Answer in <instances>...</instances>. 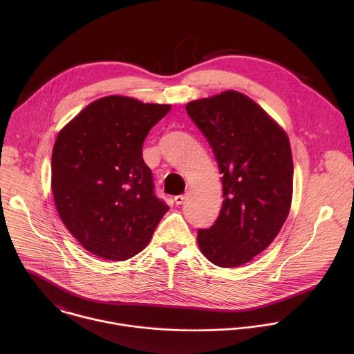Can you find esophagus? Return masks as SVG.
<instances>
[{"label":"esophagus","instance_id":"1","mask_svg":"<svg viewBox=\"0 0 354 354\" xmlns=\"http://www.w3.org/2000/svg\"><path fill=\"white\" fill-rule=\"evenodd\" d=\"M185 199H187V195H178V196L174 198V202L177 203V204H183V203L185 202Z\"/></svg>","mask_w":354,"mask_h":354}]
</instances>
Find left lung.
<instances>
[{
  "label": "left lung",
  "mask_w": 354,
  "mask_h": 354,
  "mask_svg": "<svg viewBox=\"0 0 354 354\" xmlns=\"http://www.w3.org/2000/svg\"><path fill=\"white\" fill-rule=\"evenodd\" d=\"M222 176L223 203L198 244L215 266L251 261L282 229L293 195V158L286 132L251 98L237 91L189 102Z\"/></svg>",
  "instance_id": "8db88e82"
}]
</instances>
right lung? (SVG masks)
<instances>
[{
  "mask_svg": "<svg viewBox=\"0 0 354 354\" xmlns=\"http://www.w3.org/2000/svg\"><path fill=\"white\" fill-rule=\"evenodd\" d=\"M170 107L110 95L59 131L51 153L54 203L88 252L113 261L135 256L169 209L155 196L143 143Z\"/></svg>",
  "mask_w": 354,
  "mask_h": 354,
  "instance_id": "1",
  "label": "right lung"
}]
</instances>
